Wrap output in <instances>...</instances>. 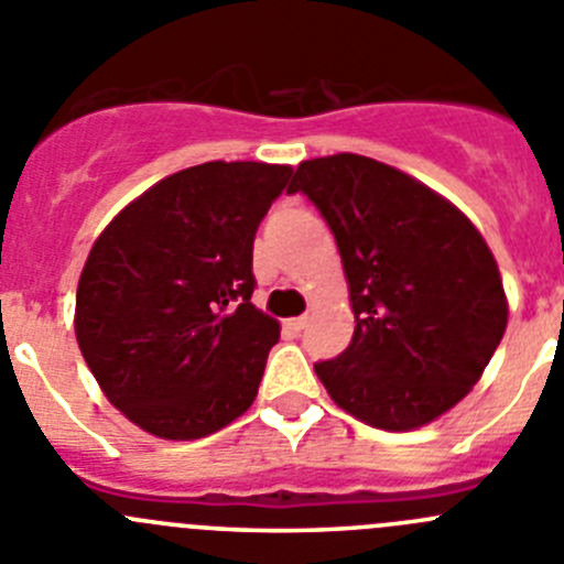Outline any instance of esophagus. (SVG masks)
<instances>
[{"mask_svg": "<svg viewBox=\"0 0 564 564\" xmlns=\"http://www.w3.org/2000/svg\"><path fill=\"white\" fill-rule=\"evenodd\" d=\"M308 325V317L306 314H300V317H294V319H289V328L292 330H303Z\"/></svg>", "mask_w": 564, "mask_h": 564, "instance_id": "1", "label": "esophagus"}]
</instances>
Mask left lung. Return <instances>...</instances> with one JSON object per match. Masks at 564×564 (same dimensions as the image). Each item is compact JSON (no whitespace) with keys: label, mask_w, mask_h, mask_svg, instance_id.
<instances>
[{"label":"left lung","mask_w":564,"mask_h":564,"mask_svg":"<svg viewBox=\"0 0 564 564\" xmlns=\"http://www.w3.org/2000/svg\"><path fill=\"white\" fill-rule=\"evenodd\" d=\"M306 194L345 267L354 339L314 372L336 406L383 431L431 423L470 392L507 330L501 272L470 219L372 158L303 161Z\"/></svg>","instance_id":"1"}]
</instances>
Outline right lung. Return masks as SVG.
Segmentation results:
<instances>
[{
    "label": "right lung",
    "mask_w": 564,
    "mask_h": 564,
    "mask_svg": "<svg viewBox=\"0 0 564 564\" xmlns=\"http://www.w3.org/2000/svg\"><path fill=\"white\" fill-rule=\"evenodd\" d=\"M292 166L208 161L119 210L77 283L75 334L105 398L161 440H199L256 401L281 328L250 303L252 241Z\"/></svg>",
    "instance_id": "1"
}]
</instances>
